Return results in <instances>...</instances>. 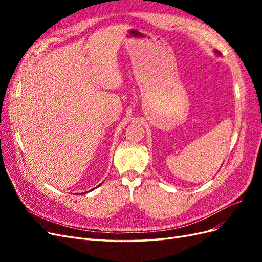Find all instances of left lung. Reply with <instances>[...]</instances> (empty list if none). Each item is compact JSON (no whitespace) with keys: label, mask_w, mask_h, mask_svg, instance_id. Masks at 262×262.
<instances>
[{"label":"left lung","mask_w":262,"mask_h":262,"mask_svg":"<svg viewBox=\"0 0 262 262\" xmlns=\"http://www.w3.org/2000/svg\"><path fill=\"white\" fill-rule=\"evenodd\" d=\"M216 53H217V54H220V52H219V51H216Z\"/></svg>","instance_id":"8db88e82"}]
</instances>
